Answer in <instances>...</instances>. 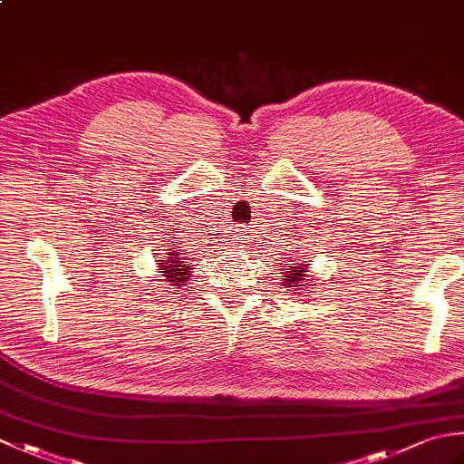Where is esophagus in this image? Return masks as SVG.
<instances>
[{
    "label": "esophagus",
    "instance_id": "1",
    "mask_svg": "<svg viewBox=\"0 0 464 464\" xmlns=\"http://www.w3.org/2000/svg\"><path fill=\"white\" fill-rule=\"evenodd\" d=\"M245 243H247V233H245L243 227H241V229H233L231 245H235V247H243Z\"/></svg>",
    "mask_w": 464,
    "mask_h": 464
}]
</instances>
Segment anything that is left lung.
<instances>
[{
  "label": "left lung",
  "mask_w": 464,
  "mask_h": 464,
  "mask_svg": "<svg viewBox=\"0 0 464 464\" xmlns=\"http://www.w3.org/2000/svg\"><path fill=\"white\" fill-rule=\"evenodd\" d=\"M287 259V257H285ZM307 261L304 263H287V269H285V279H283V287H299V289H304V287H313V285L309 283L311 279H307Z\"/></svg>",
  "instance_id": "left-lung-1"
}]
</instances>
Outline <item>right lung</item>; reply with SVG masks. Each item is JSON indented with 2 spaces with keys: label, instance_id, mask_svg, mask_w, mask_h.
I'll list each match as a JSON object with an SVG mask.
<instances>
[{
  "label": "right lung",
  "instance_id": "1",
  "mask_svg": "<svg viewBox=\"0 0 464 464\" xmlns=\"http://www.w3.org/2000/svg\"><path fill=\"white\" fill-rule=\"evenodd\" d=\"M165 241H171V237H167ZM163 251L165 253H161V257L157 259V267H160L157 271L161 273L163 277L161 281H165V285H169L173 289H179L187 281H189L193 265L185 257V253H181L179 247L175 251L173 249H163Z\"/></svg>",
  "mask_w": 464,
  "mask_h": 464
}]
</instances>
